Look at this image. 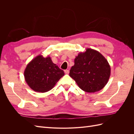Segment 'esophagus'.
<instances>
[{"mask_svg": "<svg viewBox=\"0 0 134 134\" xmlns=\"http://www.w3.org/2000/svg\"><path fill=\"white\" fill-rule=\"evenodd\" d=\"M64 72H65V73L66 74H68L69 73V70L66 69V70H64Z\"/></svg>", "mask_w": 134, "mask_h": 134, "instance_id": "esophagus-1", "label": "esophagus"}]
</instances>
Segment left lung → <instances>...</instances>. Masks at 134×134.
I'll return each instance as SVG.
<instances>
[{"label": "left lung", "instance_id": "obj_1", "mask_svg": "<svg viewBox=\"0 0 134 134\" xmlns=\"http://www.w3.org/2000/svg\"><path fill=\"white\" fill-rule=\"evenodd\" d=\"M111 68L100 52L92 48L80 53L74 59L69 75L81 90L94 93L103 88L108 82Z\"/></svg>", "mask_w": 134, "mask_h": 134}]
</instances>
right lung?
Instances as JSON below:
<instances>
[{
  "label": "right lung",
  "mask_w": 134,
  "mask_h": 134,
  "mask_svg": "<svg viewBox=\"0 0 134 134\" xmlns=\"http://www.w3.org/2000/svg\"><path fill=\"white\" fill-rule=\"evenodd\" d=\"M64 75L63 70L52 62L50 56L39 55L27 64L24 72L26 83L32 90L44 93L50 91Z\"/></svg>",
  "instance_id": "add662e5"
}]
</instances>
